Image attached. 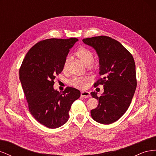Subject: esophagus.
Listing matches in <instances>:
<instances>
[{
    "instance_id": "obj_1",
    "label": "esophagus",
    "mask_w": 156,
    "mask_h": 156,
    "mask_svg": "<svg viewBox=\"0 0 156 156\" xmlns=\"http://www.w3.org/2000/svg\"><path fill=\"white\" fill-rule=\"evenodd\" d=\"M81 96L84 98H88L90 97V94L87 91H82L81 92Z\"/></svg>"
}]
</instances>
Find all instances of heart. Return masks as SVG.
Listing matches in <instances>:
<instances>
[{
    "mask_svg": "<svg viewBox=\"0 0 156 156\" xmlns=\"http://www.w3.org/2000/svg\"><path fill=\"white\" fill-rule=\"evenodd\" d=\"M75 55L77 57L82 61V62L84 65H90L94 61V53L90 50H89L85 48H79L76 52ZM68 59L64 61L63 65V69L66 70L68 68ZM88 77H83V76H74L72 79L70 80V84L73 87L83 88H84L87 84V82L89 81Z\"/></svg>",
    "mask_w": 156,
    "mask_h": 156,
    "instance_id": "heart-1",
    "label": "heart"
}]
</instances>
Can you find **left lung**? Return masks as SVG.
<instances>
[{"label":"left lung","mask_w":156,"mask_h":156,"mask_svg":"<svg viewBox=\"0 0 156 156\" xmlns=\"http://www.w3.org/2000/svg\"><path fill=\"white\" fill-rule=\"evenodd\" d=\"M83 41L97 52L101 77L94 83V87L102 84L104 89L100 97L97 92H91V96L99 101L97 107L91 110V116L100 124H112L126 112L135 92L134 58L119 41L108 36L87 37Z\"/></svg>","instance_id":"left-lung-1"}]
</instances>
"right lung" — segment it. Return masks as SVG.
<instances>
[{
  "label": "right lung",
  "mask_w": 156,
  "mask_h": 156,
  "mask_svg": "<svg viewBox=\"0 0 156 156\" xmlns=\"http://www.w3.org/2000/svg\"><path fill=\"white\" fill-rule=\"evenodd\" d=\"M77 38H51L39 41L28 51L20 69V79L31 115L48 128L66 123L72 103L81 96L68 87L62 93L53 88L54 80Z\"/></svg>",
  "instance_id": "1"
}]
</instances>
